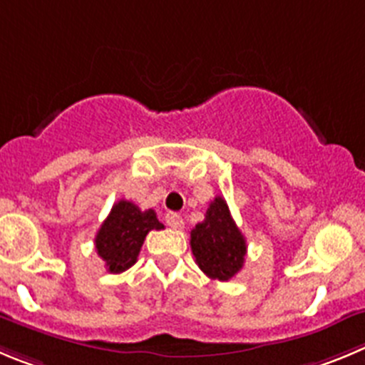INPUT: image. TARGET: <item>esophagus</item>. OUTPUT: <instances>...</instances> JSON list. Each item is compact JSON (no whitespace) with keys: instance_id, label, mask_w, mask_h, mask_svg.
I'll use <instances>...</instances> for the list:
<instances>
[{"instance_id":"34e87169","label":"esophagus","mask_w":365,"mask_h":365,"mask_svg":"<svg viewBox=\"0 0 365 365\" xmlns=\"http://www.w3.org/2000/svg\"><path fill=\"white\" fill-rule=\"evenodd\" d=\"M165 223L171 227V229H182L183 227V220L180 214L176 212H167L165 214Z\"/></svg>"}]
</instances>
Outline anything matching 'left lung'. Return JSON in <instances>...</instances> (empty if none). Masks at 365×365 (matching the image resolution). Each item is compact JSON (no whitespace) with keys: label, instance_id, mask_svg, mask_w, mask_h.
I'll return each instance as SVG.
<instances>
[{"label":"left lung","instance_id":"8db88e82","mask_svg":"<svg viewBox=\"0 0 365 365\" xmlns=\"http://www.w3.org/2000/svg\"><path fill=\"white\" fill-rule=\"evenodd\" d=\"M190 248L198 267L210 279L229 281L243 268L247 241L221 196L210 202L205 220L190 230Z\"/></svg>","mask_w":365,"mask_h":365}]
</instances>
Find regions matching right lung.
<instances>
[{
  "label": "right lung",
  "instance_id": "obj_1",
  "mask_svg": "<svg viewBox=\"0 0 365 365\" xmlns=\"http://www.w3.org/2000/svg\"><path fill=\"white\" fill-rule=\"evenodd\" d=\"M153 209L140 210L135 203L120 200L95 236V248L111 274H120L136 263L145 236L151 230H162Z\"/></svg>",
  "mask_w": 365,
  "mask_h": 365
}]
</instances>
